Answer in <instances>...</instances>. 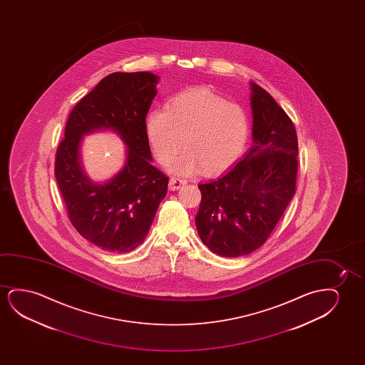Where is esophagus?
I'll list each match as a JSON object with an SVG mask.
<instances>
[{
    "label": "esophagus",
    "mask_w": 365,
    "mask_h": 365,
    "mask_svg": "<svg viewBox=\"0 0 365 365\" xmlns=\"http://www.w3.org/2000/svg\"><path fill=\"white\" fill-rule=\"evenodd\" d=\"M187 182L185 180H182V178H178V177H170V185H168V188L170 190H180V187H183Z\"/></svg>",
    "instance_id": "esophagus-1"
}]
</instances>
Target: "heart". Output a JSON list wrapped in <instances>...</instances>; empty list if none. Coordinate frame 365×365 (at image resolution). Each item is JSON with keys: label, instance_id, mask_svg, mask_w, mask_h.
Returning <instances> with one entry per match:
<instances>
[{"label": "heart", "instance_id": "b5f03b06", "mask_svg": "<svg viewBox=\"0 0 365 365\" xmlns=\"http://www.w3.org/2000/svg\"><path fill=\"white\" fill-rule=\"evenodd\" d=\"M145 132L155 158L168 165L187 148L175 170L205 175L228 170L240 160L250 137V117L245 107L210 88H195L175 96L167 108L150 110Z\"/></svg>", "mask_w": 365, "mask_h": 365}]
</instances>
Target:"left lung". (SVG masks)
Segmentation results:
<instances>
[{
    "mask_svg": "<svg viewBox=\"0 0 365 365\" xmlns=\"http://www.w3.org/2000/svg\"><path fill=\"white\" fill-rule=\"evenodd\" d=\"M250 90L255 145L227 173L198 185L200 238L213 253L228 258L264 245L295 195L294 125L267 91L253 82Z\"/></svg>",
    "mask_w": 365,
    "mask_h": 365,
    "instance_id": "1",
    "label": "left lung"
}]
</instances>
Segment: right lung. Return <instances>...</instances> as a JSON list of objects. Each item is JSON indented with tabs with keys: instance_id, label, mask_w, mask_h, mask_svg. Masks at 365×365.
Returning <instances> with one entry per match:
<instances>
[{
	"instance_id": "1",
	"label": "right lung",
	"mask_w": 365,
	"mask_h": 365,
	"mask_svg": "<svg viewBox=\"0 0 365 365\" xmlns=\"http://www.w3.org/2000/svg\"><path fill=\"white\" fill-rule=\"evenodd\" d=\"M158 76L115 72L73 107L56 152L55 177L71 223L101 250L125 253L143 243L167 195L168 177L150 165L145 115ZM113 130L128 145L126 163L106 184L88 178L80 163L83 135Z\"/></svg>"
}]
</instances>
